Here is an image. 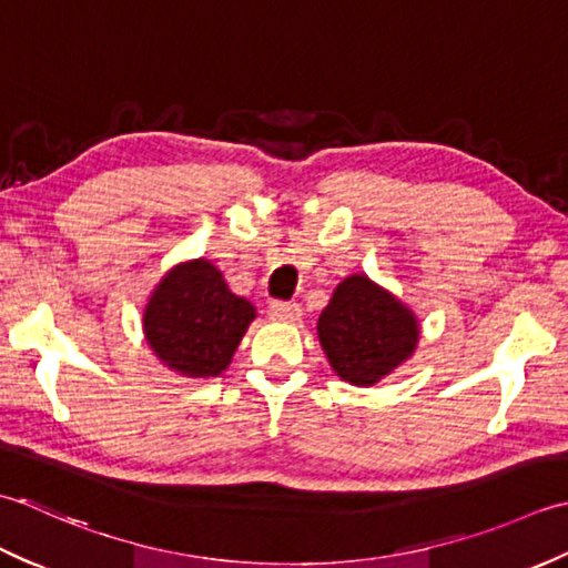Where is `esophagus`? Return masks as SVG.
Listing matches in <instances>:
<instances>
[{
  "label": "esophagus",
  "mask_w": 568,
  "mask_h": 568,
  "mask_svg": "<svg viewBox=\"0 0 568 568\" xmlns=\"http://www.w3.org/2000/svg\"><path fill=\"white\" fill-rule=\"evenodd\" d=\"M267 314L272 321L294 323L301 318V306L296 304V301H274V304H270Z\"/></svg>",
  "instance_id": "34e87169"
}]
</instances>
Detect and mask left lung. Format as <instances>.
<instances>
[{"label":"left lung","instance_id":"8db88e82","mask_svg":"<svg viewBox=\"0 0 568 568\" xmlns=\"http://www.w3.org/2000/svg\"><path fill=\"white\" fill-rule=\"evenodd\" d=\"M318 341L328 363L353 385H375L414 353L419 328L409 308L355 274L335 288L318 318Z\"/></svg>","mask_w":568,"mask_h":568}]
</instances>
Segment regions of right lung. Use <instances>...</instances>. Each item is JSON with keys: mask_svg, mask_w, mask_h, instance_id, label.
Instances as JSON below:
<instances>
[{"mask_svg": "<svg viewBox=\"0 0 568 568\" xmlns=\"http://www.w3.org/2000/svg\"><path fill=\"white\" fill-rule=\"evenodd\" d=\"M254 306L230 292L211 262L171 270L144 311L146 343L159 361L186 377H215L233 361Z\"/></svg>", "mask_w": 568, "mask_h": 568, "instance_id": "right-lung-1", "label": "right lung"}]
</instances>
